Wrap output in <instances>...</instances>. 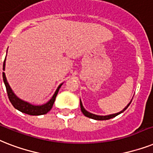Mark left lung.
<instances>
[{
    "instance_id": "obj_1",
    "label": "left lung",
    "mask_w": 153,
    "mask_h": 153,
    "mask_svg": "<svg viewBox=\"0 0 153 153\" xmlns=\"http://www.w3.org/2000/svg\"><path fill=\"white\" fill-rule=\"evenodd\" d=\"M132 102V100H131ZM131 102H129V104L127 105L126 107L123 110V111H121L120 112H118V113H116V114H109V115H105V116H102V115H97V114H91L88 111H87L86 110L84 109V107H83V104H82V102H81V100H80V109H81V111H82V113L84 114V115L88 117V118H92V119H95V120H108V119H111L112 118H114L115 116L118 115V114H120L121 113H123V111H125L127 109V107H129V104L131 103Z\"/></svg>"
}]
</instances>
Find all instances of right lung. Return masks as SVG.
<instances>
[{
    "mask_svg": "<svg viewBox=\"0 0 153 153\" xmlns=\"http://www.w3.org/2000/svg\"><path fill=\"white\" fill-rule=\"evenodd\" d=\"M5 60L6 58L4 61L3 70H4V67H5ZM2 76H3L4 83L5 84L6 91H7V93H8V99L10 100L11 103L13 104V106L16 109L21 111L23 113L27 114H30V115H42V114H46V113H48L49 111L51 110L52 107H53V102L55 101L56 96H57V93H58L60 88L62 85V84H60L58 88H57V90H56L55 93L53 94L52 98L46 103L43 105H39V106H35V105L30 104V103L27 102H25L24 100H20L19 98L17 97L13 91L11 87L9 86V84H8V81H7V79H6L5 73H4V72L2 73Z\"/></svg>",
    "mask_w": 153,
    "mask_h": 153,
    "instance_id": "1",
    "label": "right lung"
}]
</instances>
